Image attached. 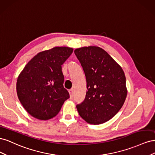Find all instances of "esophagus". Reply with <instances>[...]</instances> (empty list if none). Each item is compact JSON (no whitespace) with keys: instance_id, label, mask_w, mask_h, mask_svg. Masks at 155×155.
<instances>
[{"instance_id":"34e87169","label":"esophagus","mask_w":155,"mask_h":155,"mask_svg":"<svg viewBox=\"0 0 155 155\" xmlns=\"http://www.w3.org/2000/svg\"><path fill=\"white\" fill-rule=\"evenodd\" d=\"M69 93H70V98H72V97H73V94H74V92H73V89L72 88V89H70V90H69Z\"/></svg>"}]
</instances>
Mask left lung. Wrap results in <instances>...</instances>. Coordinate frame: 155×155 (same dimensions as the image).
Returning a JSON list of instances; mask_svg holds the SVG:
<instances>
[{
  "label": "left lung",
  "mask_w": 155,
  "mask_h": 155,
  "mask_svg": "<svg viewBox=\"0 0 155 155\" xmlns=\"http://www.w3.org/2000/svg\"><path fill=\"white\" fill-rule=\"evenodd\" d=\"M85 72L87 91L76 108L87 123L98 125L109 121L122 107L127 94L124 70L110 55L97 46L74 50Z\"/></svg>",
  "instance_id": "8db88e82"
}]
</instances>
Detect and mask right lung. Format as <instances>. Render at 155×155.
<instances>
[{
  "instance_id": "add662e5",
  "label": "right lung",
  "mask_w": 155,
  "mask_h": 155,
  "mask_svg": "<svg viewBox=\"0 0 155 155\" xmlns=\"http://www.w3.org/2000/svg\"><path fill=\"white\" fill-rule=\"evenodd\" d=\"M72 52V48L65 46L41 51L27 63L18 76V100L34 118L41 120L54 118L70 97L63 87L61 65Z\"/></svg>"
}]
</instances>
